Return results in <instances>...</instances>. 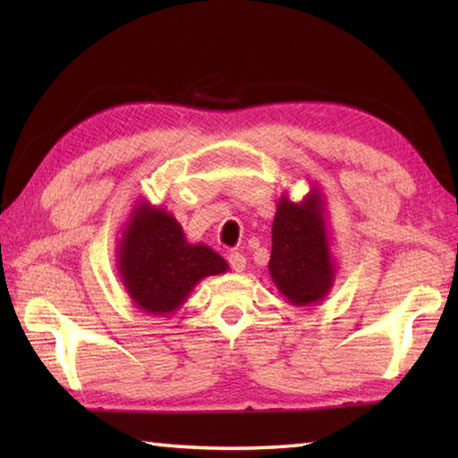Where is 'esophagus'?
<instances>
[{
    "label": "esophagus",
    "instance_id": "esophagus-1",
    "mask_svg": "<svg viewBox=\"0 0 458 458\" xmlns=\"http://www.w3.org/2000/svg\"><path fill=\"white\" fill-rule=\"evenodd\" d=\"M228 264L234 271H244L246 269V258L240 254V251H230L228 254Z\"/></svg>",
    "mask_w": 458,
    "mask_h": 458
}]
</instances>
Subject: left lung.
<instances>
[{"instance_id":"8db88e82","label":"left lung","mask_w":458,"mask_h":458,"mask_svg":"<svg viewBox=\"0 0 458 458\" xmlns=\"http://www.w3.org/2000/svg\"><path fill=\"white\" fill-rule=\"evenodd\" d=\"M269 276L295 307H313L333 289L336 261L320 189H310L301 202L281 194L271 226Z\"/></svg>"}]
</instances>
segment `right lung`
<instances>
[{
  "instance_id": "obj_1",
  "label": "right lung",
  "mask_w": 458,
  "mask_h": 458,
  "mask_svg": "<svg viewBox=\"0 0 458 458\" xmlns=\"http://www.w3.org/2000/svg\"><path fill=\"white\" fill-rule=\"evenodd\" d=\"M120 281L131 303L155 317H167L210 276L226 274L228 264L204 244H191L167 208L140 199L118 240Z\"/></svg>"
}]
</instances>
